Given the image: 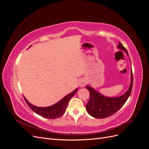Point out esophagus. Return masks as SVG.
Segmentation results:
<instances>
[{
  "label": "esophagus",
  "mask_w": 149,
  "mask_h": 149,
  "mask_svg": "<svg viewBox=\"0 0 149 149\" xmlns=\"http://www.w3.org/2000/svg\"><path fill=\"white\" fill-rule=\"evenodd\" d=\"M86 84V81L84 79H79L78 81V85L79 87H84Z\"/></svg>",
  "instance_id": "34e87169"
}]
</instances>
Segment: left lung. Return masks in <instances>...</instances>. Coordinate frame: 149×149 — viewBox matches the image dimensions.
<instances>
[{
	"mask_svg": "<svg viewBox=\"0 0 149 149\" xmlns=\"http://www.w3.org/2000/svg\"><path fill=\"white\" fill-rule=\"evenodd\" d=\"M119 49L124 50L128 55L127 49L119 43L118 47ZM133 85V75L131 71V82L127 91L123 96L116 97H108L102 95L96 91L93 88L87 85L86 88L89 92V100L87 103L86 108L89 115L97 119H104L114 114L119 111L127 100L130 93H131Z\"/></svg>",
	"mask_w": 149,
	"mask_h": 149,
	"instance_id": "8db88e82",
	"label": "left lung"
}]
</instances>
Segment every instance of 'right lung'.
Masks as SVG:
<instances>
[{"instance_id": "obj_1", "label": "right lung", "mask_w": 149, "mask_h": 149, "mask_svg": "<svg viewBox=\"0 0 149 149\" xmlns=\"http://www.w3.org/2000/svg\"><path fill=\"white\" fill-rule=\"evenodd\" d=\"M31 47V46H30ZM78 91V89H76L70 94H68L67 96H65L60 101H58L57 103L49 107H37L33 105L32 104L30 103L24 97V100L26 101L27 105L29 106L30 109L32 110L35 113L41 116L43 118L47 119H56L61 117L66 111V106L68 103L70 99L73 97L76 92Z\"/></svg>"}]
</instances>
